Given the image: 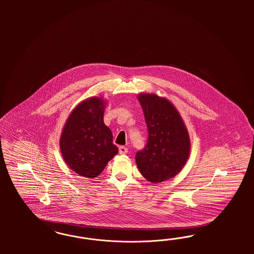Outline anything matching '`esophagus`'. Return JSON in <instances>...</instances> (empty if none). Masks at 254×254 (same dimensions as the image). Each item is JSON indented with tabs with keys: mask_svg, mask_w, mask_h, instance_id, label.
Segmentation results:
<instances>
[{
	"mask_svg": "<svg viewBox=\"0 0 254 254\" xmlns=\"http://www.w3.org/2000/svg\"><path fill=\"white\" fill-rule=\"evenodd\" d=\"M119 154H127V148L125 146L119 147Z\"/></svg>",
	"mask_w": 254,
	"mask_h": 254,
	"instance_id": "esophagus-1",
	"label": "esophagus"
}]
</instances>
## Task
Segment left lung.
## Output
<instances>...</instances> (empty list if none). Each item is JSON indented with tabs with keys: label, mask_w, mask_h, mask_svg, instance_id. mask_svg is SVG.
<instances>
[{
	"label": "left lung",
	"mask_w": 254,
	"mask_h": 254,
	"mask_svg": "<svg viewBox=\"0 0 254 254\" xmlns=\"http://www.w3.org/2000/svg\"><path fill=\"white\" fill-rule=\"evenodd\" d=\"M144 113L148 140L136 154V163L147 181L158 184L176 176L190 153V138L185 123L169 100L154 94L138 97Z\"/></svg>",
	"instance_id": "8db88e82"
}]
</instances>
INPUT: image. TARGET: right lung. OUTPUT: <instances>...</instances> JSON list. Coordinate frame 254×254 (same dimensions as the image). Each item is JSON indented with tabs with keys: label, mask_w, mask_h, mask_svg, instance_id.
<instances>
[{
	"label": "right lung",
	"mask_w": 254,
	"mask_h": 254,
	"mask_svg": "<svg viewBox=\"0 0 254 254\" xmlns=\"http://www.w3.org/2000/svg\"><path fill=\"white\" fill-rule=\"evenodd\" d=\"M103 100L88 99L72 111L63 127L62 156L69 169L82 177L99 176L118 153L112 131L103 122Z\"/></svg>",
	"instance_id": "obj_1"
}]
</instances>
